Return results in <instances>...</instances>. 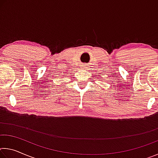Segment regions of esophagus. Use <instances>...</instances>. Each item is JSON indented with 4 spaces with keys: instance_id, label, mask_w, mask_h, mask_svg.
I'll return each instance as SVG.
<instances>
[{
    "instance_id": "esophagus-1",
    "label": "esophagus",
    "mask_w": 158,
    "mask_h": 158,
    "mask_svg": "<svg viewBox=\"0 0 158 158\" xmlns=\"http://www.w3.org/2000/svg\"><path fill=\"white\" fill-rule=\"evenodd\" d=\"M82 68H84V69H85V68H86V65H82Z\"/></svg>"
}]
</instances>
